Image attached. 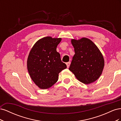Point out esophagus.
<instances>
[{"instance_id":"1","label":"esophagus","mask_w":121,"mask_h":121,"mask_svg":"<svg viewBox=\"0 0 121 121\" xmlns=\"http://www.w3.org/2000/svg\"><path fill=\"white\" fill-rule=\"evenodd\" d=\"M70 64H71V62H68V63H66V65H67V68H69V65H70Z\"/></svg>"}]
</instances>
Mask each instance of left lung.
I'll return each instance as SVG.
<instances>
[{"label":"left lung","instance_id":"obj_1","mask_svg":"<svg viewBox=\"0 0 121 121\" xmlns=\"http://www.w3.org/2000/svg\"><path fill=\"white\" fill-rule=\"evenodd\" d=\"M75 54L69 69L79 81L89 84L97 80L102 74L104 60L97 46L86 38L72 39Z\"/></svg>","mask_w":121,"mask_h":121}]
</instances>
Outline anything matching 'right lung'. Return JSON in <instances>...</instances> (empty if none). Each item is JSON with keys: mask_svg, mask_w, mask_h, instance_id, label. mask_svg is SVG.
I'll return each instance as SVG.
<instances>
[{"mask_svg": "<svg viewBox=\"0 0 121 121\" xmlns=\"http://www.w3.org/2000/svg\"><path fill=\"white\" fill-rule=\"evenodd\" d=\"M61 39L46 37L39 39L32 48L27 60L30 77L40 89L52 87L58 80V74L67 68L56 52Z\"/></svg>", "mask_w": 121, "mask_h": 121, "instance_id": "obj_1", "label": "right lung"}]
</instances>
